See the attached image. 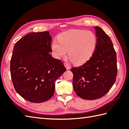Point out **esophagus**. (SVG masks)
I'll list each match as a JSON object with an SVG mask.
<instances>
[{"label":"esophagus","instance_id":"1","mask_svg":"<svg viewBox=\"0 0 129 129\" xmlns=\"http://www.w3.org/2000/svg\"><path fill=\"white\" fill-rule=\"evenodd\" d=\"M64 66L65 67V68H67V70H68V69H69L70 68V66L69 65H68L67 63H64Z\"/></svg>","mask_w":129,"mask_h":129}]
</instances>
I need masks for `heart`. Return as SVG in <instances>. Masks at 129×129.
<instances>
[{
  "mask_svg": "<svg viewBox=\"0 0 129 129\" xmlns=\"http://www.w3.org/2000/svg\"><path fill=\"white\" fill-rule=\"evenodd\" d=\"M96 45V38L92 32L74 29L62 33L59 42L54 40L51 44L54 56L60 59L68 55L76 65L86 62L91 56Z\"/></svg>",
  "mask_w": 129,
  "mask_h": 129,
  "instance_id": "1",
  "label": "heart"
}]
</instances>
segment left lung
<instances>
[{"instance_id": "obj_1", "label": "left lung", "mask_w": 129, "mask_h": 129, "mask_svg": "<svg viewBox=\"0 0 129 129\" xmlns=\"http://www.w3.org/2000/svg\"><path fill=\"white\" fill-rule=\"evenodd\" d=\"M94 28L97 39L92 56L83 65L71 69L74 90L85 100L103 97L113 86L117 75L116 54L113 43L102 29Z\"/></svg>"}]
</instances>
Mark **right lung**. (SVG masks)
<instances>
[{
	"label": "right lung",
	"mask_w": 129,
	"mask_h": 129,
	"mask_svg": "<svg viewBox=\"0 0 129 129\" xmlns=\"http://www.w3.org/2000/svg\"><path fill=\"white\" fill-rule=\"evenodd\" d=\"M48 31L31 33L16 43L10 61L11 78L18 94L30 102L40 103L54 95L55 81L66 68L51 52Z\"/></svg>",
	"instance_id": "1"
}]
</instances>
